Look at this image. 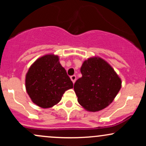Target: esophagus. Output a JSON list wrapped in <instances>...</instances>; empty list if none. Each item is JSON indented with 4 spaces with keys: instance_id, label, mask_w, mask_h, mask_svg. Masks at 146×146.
<instances>
[{
    "instance_id": "1",
    "label": "esophagus",
    "mask_w": 146,
    "mask_h": 146,
    "mask_svg": "<svg viewBox=\"0 0 146 146\" xmlns=\"http://www.w3.org/2000/svg\"><path fill=\"white\" fill-rule=\"evenodd\" d=\"M71 79L72 82H73V83H75V81H76V76H75V75H71Z\"/></svg>"
}]
</instances>
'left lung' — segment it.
<instances>
[{
    "instance_id": "obj_1",
    "label": "left lung",
    "mask_w": 146,
    "mask_h": 146,
    "mask_svg": "<svg viewBox=\"0 0 146 146\" xmlns=\"http://www.w3.org/2000/svg\"><path fill=\"white\" fill-rule=\"evenodd\" d=\"M82 77L74 84L78 101L90 112L101 110L112 103L121 81L106 62L100 58L85 60L80 68Z\"/></svg>"
}]
</instances>
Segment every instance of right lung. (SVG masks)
Returning <instances> with one entry per match:
<instances>
[{"instance_id": "add662e5", "label": "right lung", "mask_w": 146, "mask_h": 146, "mask_svg": "<svg viewBox=\"0 0 146 146\" xmlns=\"http://www.w3.org/2000/svg\"><path fill=\"white\" fill-rule=\"evenodd\" d=\"M26 89L32 102L41 108H50L61 100L73 84L60 64L58 56L46 55L35 62L26 75Z\"/></svg>"}]
</instances>
